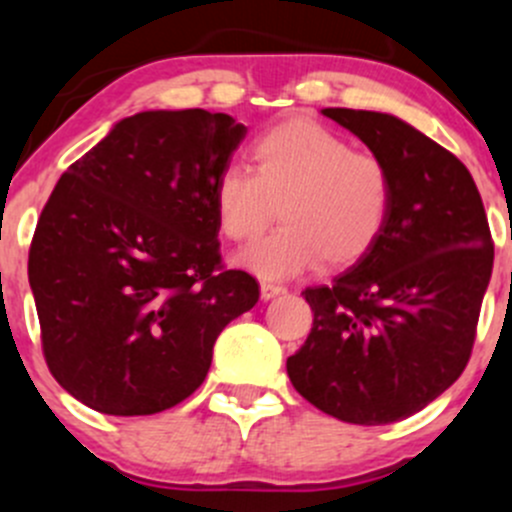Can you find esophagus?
<instances>
[{
    "instance_id": "obj_1",
    "label": "esophagus",
    "mask_w": 512,
    "mask_h": 512,
    "mask_svg": "<svg viewBox=\"0 0 512 512\" xmlns=\"http://www.w3.org/2000/svg\"><path fill=\"white\" fill-rule=\"evenodd\" d=\"M282 292H285V287H282V285H272V282H262V285H260L262 299H272V297H277V294H282Z\"/></svg>"
}]
</instances>
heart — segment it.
Returning a JSON list of instances; mask_svg holds the SVG:
<instances>
[{
	"label": "heart",
	"instance_id": "heart-1",
	"mask_svg": "<svg viewBox=\"0 0 512 512\" xmlns=\"http://www.w3.org/2000/svg\"><path fill=\"white\" fill-rule=\"evenodd\" d=\"M213 210L232 242L260 235L277 210L282 225L237 252L235 265L260 280H289L322 262L339 270L364 260L394 213V175L342 133L289 118L252 141V170H220Z\"/></svg>",
	"mask_w": 512,
	"mask_h": 512
}]
</instances>
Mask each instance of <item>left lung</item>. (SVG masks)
<instances>
[{
  "mask_svg": "<svg viewBox=\"0 0 512 512\" xmlns=\"http://www.w3.org/2000/svg\"><path fill=\"white\" fill-rule=\"evenodd\" d=\"M322 113L389 163L394 213L364 260L302 292L314 322L287 374L324 414L381 426L421 411L466 369L493 237L476 183L451 151L389 113Z\"/></svg>",
  "mask_w": 512,
  "mask_h": 512,
  "instance_id": "8db88e82",
  "label": "left lung"
}]
</instances>
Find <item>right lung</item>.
Segmentation results:
<instances>
[{
    "label": "right lung",
    "instance_id": "1",
    "mask_svg": "<svg viewBox=\"0 0 512 512\" xmlns=\"http://www.w3.org/2000/svg\"><path fill=\"white\" fill-rule=\"evenodd\" d=\"M247 128L203 108L143 111L69 165L29 247L51 376L89 409L151 416L205 381L260 287L220 257L213 183Z\"/></svg>",
    "mask_w": 512,
    "mask_h": 512
}]
</instances>
